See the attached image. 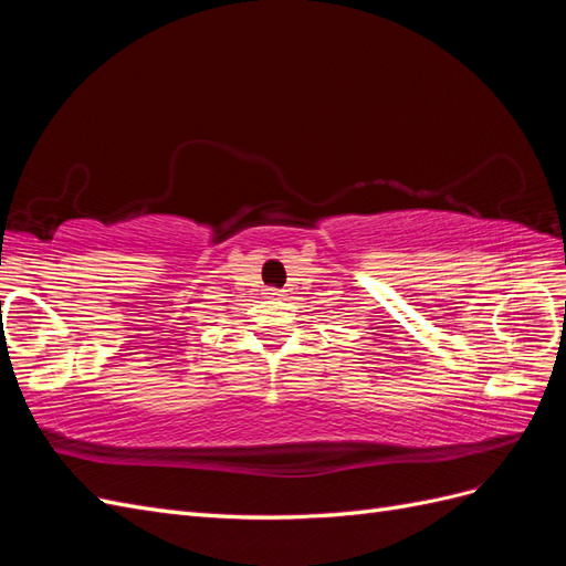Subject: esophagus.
<instances>
[{"label": "esophagus", "instance_id": "1", "mask_svg": "<svg viewBox=\"0 0 566 566\" xmlns=\"http://www.w3.org/2000/svg\"><path fill=\"white\" fill-rule=\"evenodd\" d=\"M269 295H281V293H279V290H269Z\"/></svg>", "mask_w": 566, "mask_h": 566}]
</instances>
